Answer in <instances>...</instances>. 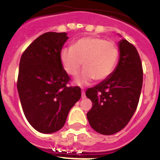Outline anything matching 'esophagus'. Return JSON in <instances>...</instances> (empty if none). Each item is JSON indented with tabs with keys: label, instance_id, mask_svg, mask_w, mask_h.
I'll list each match as a JSON object with an SVG mask.
<instances>
[{
	"label": "esophagus",
	"instance_id": "esophagus-1",
	"mask_svg": "<svg viewBox=\"0 0 160 160\" xmlns=\"http://www.w3.org/2000/svg\"><path fill=\"white\" fill-rule=\"evenodd\" d=\"M86 98V94H85V90L82 89V98Z\"/></svg>",
	"mask_w": 160,
	"mask_h": 160
}]
</instances>
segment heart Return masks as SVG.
I'll use <instances>...</instances> for the list:
<instances>
[{
	"label": "heart",
	"mask_w": 160,
	"mask_h": 160,
	"mask_svg": "<svg viewBox=\"0 0 160 160\" xmlns=\"http://www.w3.org/2000/svg\"><path fill=\"white\" fill-rule=\"evenodd\" d=\"M118 49L113 42L95 36L82 38L64 48L60 53L61 62L68 75L75 76L82 67L85 70L77 79L80 86L94 79L104 81L114 72L118 59Z\"/></svg>",
	"instance_id": "1"
}]
</instances>
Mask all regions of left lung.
I'll return each mask as SVG.
<instances>
[{"instance_id": "left-lung-1", "label": "left lung", "mask_w": 160, "mask_h": 160, "mask_svg": "<svg viewBox=\"0 0 160 160\" xmlns=\"http://www.w3.org/2000/svg\"><path fill=\"white\" fill-rule=\"evenodd\" d=\"M119 50V62L112 74L86 91L93 104L87 114L89 123L102 135H113L128 125L142 90L143 71L136 48L122 39Z\"/></svg>"}]
</instances>
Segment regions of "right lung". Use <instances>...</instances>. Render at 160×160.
<instances>
[{"label":"right lung","instance_id":"right-lung-1","mask_svg":"<svg viewBox=\"0 0 160 160\" xmlns=\"http://www.w3.org/2000/svg\"><path fill=\"white\" fill-rule=\"evenodd\" d=\"M68 39L66 32H45L23 52L18 87L25 116L32 128L45 134L65 125L68 114L81 98V88L68 86L70 78L60 53Z\"/></svg>","mask_w":160,"mask_h":160}]
</instances>
